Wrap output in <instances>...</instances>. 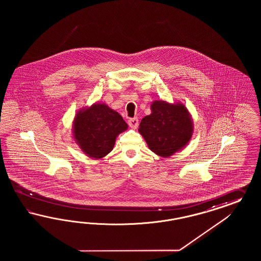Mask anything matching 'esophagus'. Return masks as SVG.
I'll return each instance as SVG.
<instances>
[{
	"label": "esophagus",
	"instance_id": "obj_1",
	"mask_svg": "<svg viewBox=\"0 0 261 261\" xmlns=\"http://www.w3.org/2000/svg\"><path fill=\"white\" fill-rule=\"evenodd\" d=\"M128 125L131 127L132 129H136L137 127L139 126V119H138V118L129 119L128 120Z\"/></svg>",
	"mask_w": 261,
	"mask_h": 261
}]
</instances>
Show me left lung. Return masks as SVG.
<instances>
[{"mask_svg":"<svg viewBox=\"0 0 261 261\" xmlns=\"http://www.w3.org/2000/svg\"><path fill=\"white\" fill-rule=\"evenodd\" d=\"M151 114L142 119L139 132L149 149L162 158L182 150L193 134V120L181 102L159 99L151 103Z\"/></svg>","mask_w":261,"mask_h":261,"instance_id":"8db88e82","label":"left lung"}]
</instances>
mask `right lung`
Instances as JSON below:
<instances>
[{"label": "right lung", "mask_w": 261, "mask_h": 261, "mask_svg": "<svg viewBox=\"0 0 261 261\" xmlns=\"http://www.w3.org/2000/svg\"><path fill=\"white\" fill-rule=\"evenodd\" d=\"M127 128L118 112L105 103L95 102L76 112L72 138L88 157L97 160L113 150L117 137Z\"/></svg>", "instance_id": "right-lung-1"}]
</instances>
